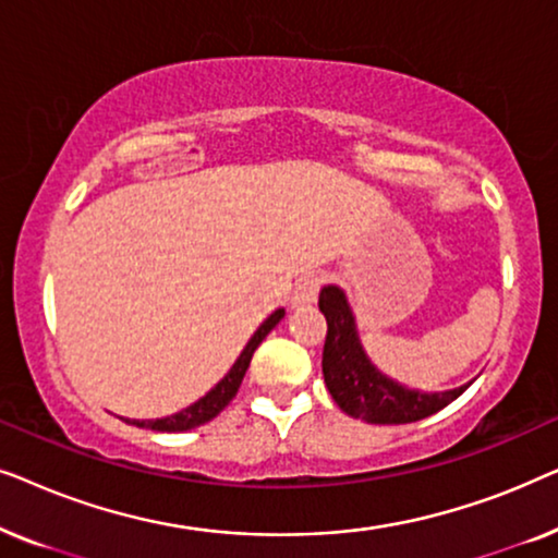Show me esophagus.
<instances>
[{"label": "esophagus", "mask_w": 558, "mask_h": 558, "mask_svg": "<svg viewBox=\"0 0 558 558\" xmlns=\"http://www.w3.org/2000/svg\"><path fill=\"white\" fill-rule=\"evenodd\" d=\"M319 287H323V277H319V274H304V277L294 284V292H292L294 307H304V304L315 302Z\"/></svg>", "instance_id": "34e87169"}]
</instances>
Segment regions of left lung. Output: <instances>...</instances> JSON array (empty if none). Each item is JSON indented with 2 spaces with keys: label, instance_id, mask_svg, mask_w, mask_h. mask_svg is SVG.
<instances>
[{
  "label": "left lung",
  "instance_id": "left-lung-1",
  "mask_svg": "<svg viewBox=\"0 0 558 558\" xmlns=\"http://www.w3.org/2000/svg\"><path fill=\"white\" fill-rule=\"evenodd\" d=\"M319 312L327 319L323 373L327 391L350 416L368 424H411L452 403L468 386L445 393H418L373 368L357 340L353 315L338 287L319 292Z\"/></svg>",
  "mask_w": 558,
  "mask_h": 558
}]
</instances>
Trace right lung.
Masks as SVG:
<instances>
[{
  "mask_svg": "<svg viewBox=\"0 0 558 558\" xmlns=\"http://www.w3.org/2000/svg\"><path fill=\"white\" fill-rule=\"evenodd\" d=\"M281 317H284V310H277L269 319H266L262 327H258V330L254 332V338L248 340V345L243 348V353L239 355V361H235L233 368L226 373V378L220 380L216 388H210V391L205 393L201 401H195L193 407L182 409V411H178V414H172V416L155 418V422H136V418H134L132 424L134 426H144V429H155V432H187V429H195V426H201L205 422H210V418H216L220 411H223L228 403L233 401V396L239 393L241 380H243V376H246V371H248L251 355H254V350L262 345V340L274 330V325H277Z\"/></svg>",
  "mask_w": 558,
  "mask_h": 558,
  "instance_id": "obj_1",
  "label": "right lung"
}]
</instances>
